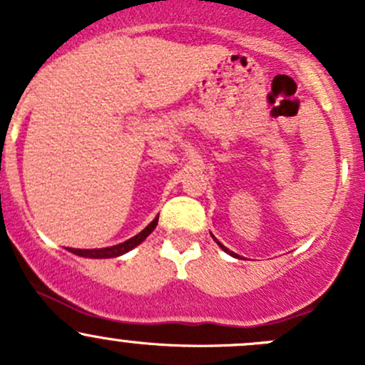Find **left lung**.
Masks as SVG:
<instances>
[{
    "label": "left lung",
    "instance_id": "obj_1",
    "mask_svg": "<svg viewBox=\"0 0 365 365\" xmlns=\"http://www.w3.org/2000/svg\"><path fill=\"white\" fill-rule=\"evenodd\" d=\"M215 242H217V240H215ZM217 244H219V242H217ZM219 245H220V247H222V249H224V251H226V252H230V254H231V256L238 257V254H235L233 251H227V249H226V247H224V245H222V244H219Z\"/></svg>",
    "mask_w": 365,
    "mask_h": 365
}]
</instances>
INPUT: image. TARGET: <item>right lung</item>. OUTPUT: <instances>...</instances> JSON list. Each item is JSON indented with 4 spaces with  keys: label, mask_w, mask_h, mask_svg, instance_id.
I'll return each mask as SVG.
<instances>
[{
    "label": "right lung",
    "mask_w": 365,
    "mask_h": 365,
    "mask_svg": "<svg viewBox=\"0 0 365 365\" xmlns=\"http://www.w3.org/2000/svg\"><path fill=\"white\" fill-rule=\"evenodd\" d=\"M157 220H159V217H155V219H153L152 222H150L148 226H146L145 230L141 231V233L135 235V237H132V238H128V240L123 242V244L113 245V247H102V249H72V252L77 254V256H83V257H116V256H121V254L128 252L130 249H134L135 245L141 244V242L145 240V238L148 237V235L152 233L153 230H155Z\"/></svg>",
    "instance_id": "right-lung-1"
}]
</instances>
